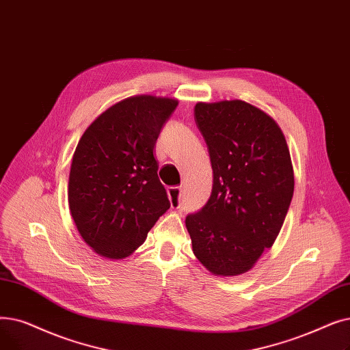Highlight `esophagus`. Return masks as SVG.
<instances>
[{
  "label": "esophagus",
  "mask_w": 350,
  "mask_h": 350,
  "mask_svg": "<svg viewBox=\"0 0 350 350\" xmlns=\"http://www.w3.org/2000/svg\"><path fill=\"white\" fill-rule=\"evenodd\" d=\"M168 198L172 208H179L182 205V189L178 187H171L168 188Z\"/></svg>",
  "instance_id": "34e87169"
}]
</instances>
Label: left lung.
Wrapping results in <instances>:
<instances>
[{
  "label": "left lung",
  "instance_id": "1",
  "mask_svg": "<svg viewBox=\"0 0 350 350\" xmlns=\"http://www.w3.org/2000/svg\"><path fill=\"white\" fill-rule=\"evenodd\" d=\"M193 115L213 185L205 206L185 219L192 251L211 273L237 276L284 225L295 188L289 148L273 118L241 99L198 103Z\"/></svg>",
  "mask_w": 350,
  "mask_h": 350
}]
</instances>
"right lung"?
<instances>
[{"instance_id": "right-lung-1", "label": "right lung", "mask_w": 350, "mask_h": 350, "mask_svg": "<svg viewBox=\"0 0 350 350\" xmlns=\"http://www.w3.org/2000/svg\"><path fill=\"white\" fill-rule=\"evenodd\" d=\"M178 101L135 95L104 111L72 157L68 204L79 235L108 259L137 251L171 204L154 148Z\"/></svg>"}]
</instances>
